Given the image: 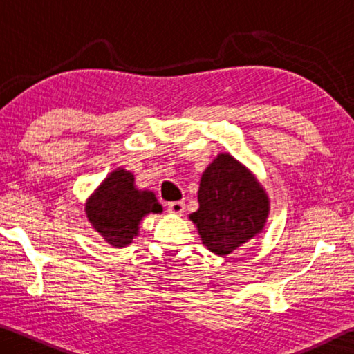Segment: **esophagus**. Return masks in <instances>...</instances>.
<instances>
[{
    "mask_svg": "<svg viewBox=\"0 0 354 354\" xmlns=\"http://www.w3.org/2000/svg\"><path fill=\"white\" fill-rule=\"evenodd\" d=\"M185 205L183 201H171L169 203V212L171 214H176V215H181L184 212Z\"/></svg>",
    "mask_w": 354,
    "mask_h": 354,
    "instance_id": "1",
    "label": "esophagus"
}]
</instances>
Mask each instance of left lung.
Returning a JSON list of instances; mask_svg holds the SVG:
<instances>
[{"label": "left lung", "instance_id": "obj_1", "mask_svg": "<svg viewBox=\"0 0 354 354\" xmlns=\"http://www.w3.org/2000/svg\"><path fill=\"white\" fill-rule=\"evenodd\" d=\"M198 203L190 220L207 250L218 256L242 247L259 234L267 221L266 190L231 154H218L203 173Z\"/></svg>", "mask_w": 354, "mask_h": 354}]
</instances>
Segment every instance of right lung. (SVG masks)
I'll list each match as a JSON object with an SVG mask.
<instances>
[{
    "mask_svg": "<svg viewBox=\"0 0 354 354\" xmlns=\"http://www.w3.org/2000/svg\"><path fill=\"white\" fill-rule=\"evenodd\" d=\"M162 212L153 192L137 190L134 175L123 169L112 171L86 203L92 226L112 247H127L139 232L140 220Z\"/></svg>",
    "mask_w": 354,
    "mask_h": 354,
    "instance_id": "1",
    "label": "right lung"
}]
</instances>
